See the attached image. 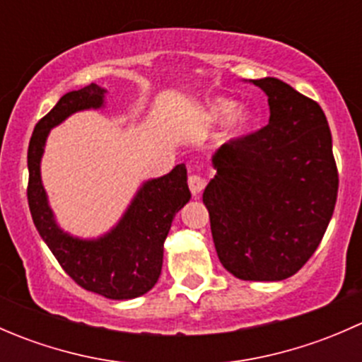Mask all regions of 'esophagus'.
Wrapping results in <instances>:
<instances>
[{
	"mask_svg": "<svg viewBox=\"0 0 362 362\" xmlns=\"http://www.w3.org/2000/svg\"><path fill=\"white\" fill-rule=\"evenodd\" d=\"M204 184H206V182H204V178L199 177V175H191V177H189V189H191L192 196H199V192L204 189Z\"/></svg>",
	"mask_w": 362,
	"mask_h": 362,
	"instance_id": "obj_1",
	"label": "esophagus"
}]
</instances>
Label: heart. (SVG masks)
Here are the masks:
<instances>
[{"mask_svg": "<svg viewBox=\"0 0 362 362\" xmlns=\"http://www.w3.org/2000/svg\"><path fill=\"white\" fill-rule=\"evenodd\" d=\"M199 120L206 126L222 122V134L226 138L238 136L242 131H245L254 120V113L247 107H236L235 101L228 98H210L203 103L199 110Z\"/></svg>", "mask_w": 362, "mask_h": 362, "instance_id": "1", "label": "heart"}]
</instances>
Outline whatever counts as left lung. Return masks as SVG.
Wrapping results in <instances>:
<instances>
[{
	"label": "left lung",
	"mask_w": 362,
	"mask_h": 362,
	"mask_svg": "<svg viewBox=\"0 0 362 362\" xmlns=\"http://www.w3.org/2000/svg\"><path fill=\"white\" fill-rule=\"evenodd\" d=\"M268 96L269 122L211 158L203 203L222 266L254 282L303 268L333 217L338 171L322 108L273 76L250 80Z\"/></svg>",
	"instance_id": "1"
}]
</instances>
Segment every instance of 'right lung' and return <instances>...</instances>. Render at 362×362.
<instances>
[{"instance_id": "right-lung-1", "label": "right lung", "mask_w": 362, "mask_h": 362, "mask_svg": "<svg viewBox=\"0 0 362 362\" xmlns=\"http://www.w3.org/2000/svg\"><path fill=\"white\" fill-rule=\"evenodd\" d=\"M105 96L107 89L96 83L71 90L36 124L28 148V203L42 240L80 287L108 299H133L159 280L164 240L173 217L191 199L185 164L144 182L119 222L98 238H78L57 224L40 171L50 129L73 113L103 108Z\"/></svg>"}]
</instances>
